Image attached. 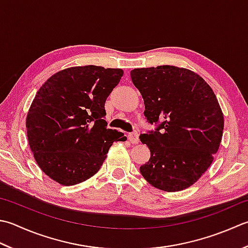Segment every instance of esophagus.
I'll use <instances>...</instances> for the list:
<instances>
[{
    "label": "esophagus",
    "mask_w": 248,
    "mask_h": 248,
    "mask_svg": "<svg viewBox=\"0 0 248 248\" xmlns=\"http://www.w3.org/2000/svg\"><path fill=\"white\" fill-rule=\"evenodd\" d=\"M139 137H140V134H139V132H137V131H135V132L130 133L129 134L130 142L132 144H139L140 143V138Z\"/></svg>",
    "instance_id": "esophagus-1"
}]
</instances>
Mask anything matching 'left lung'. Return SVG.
<instances>
[{"label": "left lung", "mask_w": 248, "mask_h": 248, "mask_svg": "<svg viewBox=\"0 0 248 248\" xmlns=\"http://www.w3.org/2000/svg\"><path fill=\"white\" fill-rule=\"evenodd\" d=\"M143 96L144 115L156 131L140 135L150 150L140 168L155 188L181 191L193 185L214 160L224 131V114L210 85L185 67L160 65L131 71Z\"/></svg>", "instance_id": "8db88e82"}]
</instances>
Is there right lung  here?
I'll list each match as a JSON object with an SVG mask.
<instances>
[{"label": "right lung", "instance_id": "1", "mask_svg": "<svg viewBox=\"0 0 248 248\" xmlns=\"http://www.w3.org/2000/svg\"><path fill=\"white\" fill-rule=\"evenodd\" d=\"M124 71L72 66L37 91L27 115V135L38 167L52 181L74 186L99 171L124 133L106 129L105 101Z\"/></svg>", "mask_w": 248, "mask_h": 248}]
</instances>
